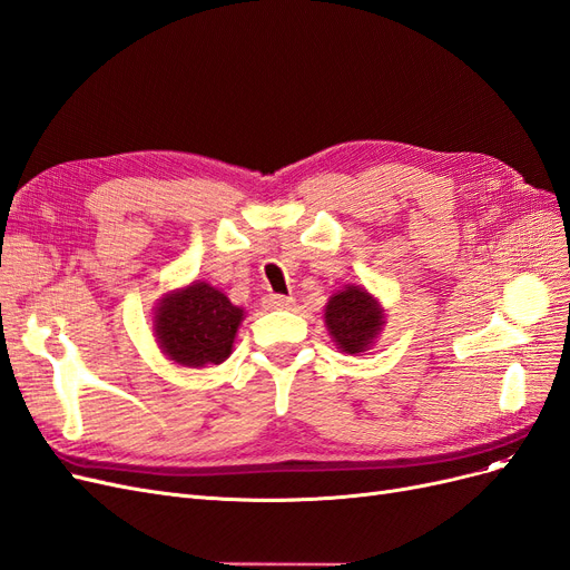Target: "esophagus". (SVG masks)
<instances>
[{"instance_id": "1", "label": "esophagus", "mask_w": 570, "mask_h": 570, "mask_svg": "<svg viewBox=\"0 0 570 570\" xmlns=\"http://www.w3.org/2000/svg\"><path fill=\"white\" fill-rule=\"evenodd\" d=\"M293 305H296V301H293L291 296H277V293H269V296L265 298V307H269V309H291Z\"/></svg>"}]
</instances>
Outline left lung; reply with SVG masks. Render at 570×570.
Here are the masks:
<instances>
[{"instance_id":"obj_1","label":"left lung","mask_w":570,"mask_h":570,"mask_svg":"<svg viewBox=\"0 0 570 570\" xmlns=\"http://www.w3.org/2000/svg\"><path fill=\"white\" fill-rule=\"evenodd\" d=\"M324 324L341 353L364 355L381 334L385 309L364 286L347 284L328 298Z\"/></svg>"}]
</instances>
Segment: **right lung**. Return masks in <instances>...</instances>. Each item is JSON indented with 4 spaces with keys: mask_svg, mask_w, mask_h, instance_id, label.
Instances as JSON below:
<instances>
[{
    "mask_svg": "<svg viewBox=\"0 0 570 570\" xmlns=\"http://www.w3.org/2000/svg\"><path fill=\"white\" fill-rule=\"evenodd\" d=\"M246 317L223 291L208 282H191L168 291L154 309V336L173 364L200 370L223 364Z\"/></svg>",
    "mask_w": 570,
    "mask_h": 570,
    "instance_id": "obj_1",
    "label": "right lung"
}]
</instances>
